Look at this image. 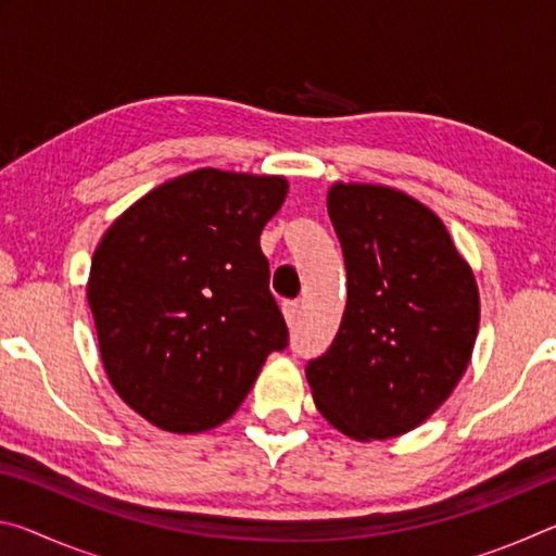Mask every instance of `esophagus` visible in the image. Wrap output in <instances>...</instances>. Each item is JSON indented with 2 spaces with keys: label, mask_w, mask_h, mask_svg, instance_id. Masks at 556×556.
Listing matches in <instances>:
<instances>
[{
  "label": "esophagus",
  "mask_w": 556,
  "mask_h": 556,
  "mask_svg": "<svg viewBox=\"0 0 556 556\" xmlns=\"http://www.w3.org/2000/svg\"><path fill=\"white\" fill-rule=\"evenodd\" d=\"M281 312H285V318L289 326H296L299 324V316H301V306L296 301H285V306H281Z\"/></svg>",
  "instance_id": "esophagus-1"
}]
</instances>
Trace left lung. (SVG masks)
<instances>
[{"label": "left lung", "instance_id": "left-lung-1", "mask_svg": "<svg viewBox=\"0 0 556 556\" xmlns=\"http://www.w3.org/2000/svg\"><path fill=\"white\" fill-rule=\"evenodd\" d=\"M348 301L306 380L328 425L355 441L402 437L448 400L473 353L481 296L434 211L380 184L328 188Z\"/></svg>", "mask_w": 556, "mask_h": 556}]
</instances>
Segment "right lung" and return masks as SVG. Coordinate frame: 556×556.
Listing matches in <instances>:
<instances>
[{
  "label": "right lung",
  "instance_id": "right-lung-1",
  "mask_svg": "<svg viewBox=\"0 0 556 556\" xmlns=\"http://www.w3.org/2000/svg\"><path fill=\"white\" fill-rule=\"evenodd\" d=\"M285 176L195 168L119 215L92 255L88 304L119 400L172 434L228 421L287 324L260 235Z\"/></svg>",
  "mask_w": 556,
  "mask_h": 556
}]
</instances>
